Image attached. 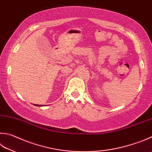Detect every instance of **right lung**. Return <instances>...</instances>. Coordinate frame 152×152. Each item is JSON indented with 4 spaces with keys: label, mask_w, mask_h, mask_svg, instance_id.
<instances>
[{
    "label": "right lung",
    "mask_w": 152,
    "mask_h": 152,
    "mask_svg": "<svg viewBox=\"0 0 152 152\" xmlns=\"http://www.w3.org/2000/svg\"><path fill=\"white\" fill-rule=\"evenodd\" d=\"M34 105L38 106V107H42V105H39V104H34ZM43 106H44V105H43Z\"/></svg>",
    "instance_id": "add662e5"
}]
</instances>
